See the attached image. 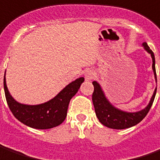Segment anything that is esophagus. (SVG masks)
I'll return each mask as SVG.
<instances>
[{
	"mask_svg": "<svg viewBox=\"0 0 160 160\" xmlns=\"http://www.w3.org/2000/svg\"><path fill=\"white\" fill-rule=\"evenodd\" d=\"M95 77V72L93 70H91V69H89V70H87L86 72L84 73V78L86 79L87 81H90L91 80L92 78Z\"/></svg>",
	"mask_w": 160,
	"mask_h": 160,
	"instance_id": "obj_1",
	"label": "esophagus"
}]
</instances>
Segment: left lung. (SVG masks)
<instances>
[{"mask_svg": "<svg viewBox=\"0 0 160 160\" xmlns=\"http://www.w3.org/2000/svg\"><path fill=\"white\" fill-rule=\"evenodd\" d=\"M143 46L145 48V50L152 56V69H153L155 79L157 81L156 69H155V57H154L153 52L152 49H150L149 46L146 42H144ZM92 84L94 86V91L92 94V102L94 104L96 115L98 117L99 122L108 128L117 129V130L130 128L132 126L138 124L144 119L152 105L156 91H157V88H156L149 104L145 109L137 112H126L117 109L108 101L98 82L94 81L92 82Z\"/></svg>", "mask_w": 160, "mask_h": 160, "instance_id": "1", "label": "left lung"}]
</instances>
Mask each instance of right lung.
I'll use <instances>...</instances> for the list:
<instances>
[{
    "mask_svg": "<svg viewBox=\"0 0 160 160\" xmlns=\"http://www.w3.org/2000/svg\"><path fill=\"white\" fill-rule=\"evenodd\" d=\"M83 78H79L48 102L37 105H27L16 102L8 92L4 75V91L11 112L20 122L35 129H50L61 124L67 116L70 99L78 92Z\"/></svg>",
    "mask_w": 160,
    "mask_h": 160,
    "instance_id": "obj_1",
    "label": "right lung"
}]
</instances>
